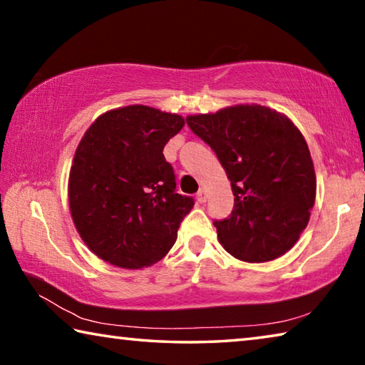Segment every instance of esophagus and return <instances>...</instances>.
Instances as JSON below:
<instances>
[{
	"instance_id": "obj_1",
	"label": "esophagus",
	"mask_w": 365,
	"mask_h": 365,
	"mask_svg": "<svg viewBox=\"0 0 365 365\" xmlns=\"http://www.w3.org/2000/svg\"><path fill=\"white\" fill-rule=\"evenodd\" d=\"M196 200H197V202H206V200H207V193H206V190L205 188H201L200 191H197L196 193Z\"/></svg>"
}]
</instances>
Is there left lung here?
Instances as JSON below:
<instances>
[{
  "instance_id": "1",
  "label": "left lung",
  "mask_w": 365,
  "mask_h": 365,
  "mask_svg": "<svg viewBox=\"0 0 365 365\" xmlns=\"http://www.w3.org/2000/svg\"><path fill=\"white\" fill-rule=\"evenodd\" d=\"M187 123L212 148L232 183L233 211L214 220L220 245L246 262L292 250L316 202L312 158L294 123L257 104L188 115Z\"/></svg>"
}]
</instances>
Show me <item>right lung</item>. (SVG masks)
Wrapping results in <instances>:
<instances>
[{
  "instance_id": "1",
  "label": "right lung",
  "mask_w": 365,
  "mask_h": 365,
  "mask_svg": "<svg viewBox=\"0 0 365 365\" xmlns=\"http://www.w3.org/2000/svg\"><path fill=\"white\" fill-rule=\"evenodd\" d=\"M182 115L150 106L113 109L91 123L73 156L71 214L86 246L117 267L140 269L168 255L195 201L177 193L164 146Z\"/></svg>"
}]
</instances>
